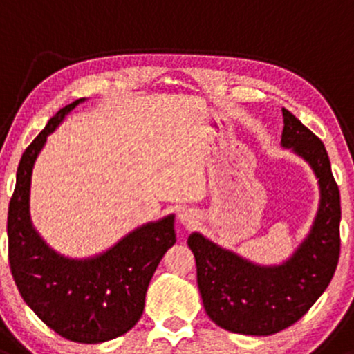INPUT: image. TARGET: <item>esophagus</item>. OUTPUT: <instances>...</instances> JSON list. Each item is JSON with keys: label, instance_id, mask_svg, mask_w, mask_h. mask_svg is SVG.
<instances>
[{"label": "esophagus", "instance_id": "obj_1", "mask_svg": "<svg viewBox=\"0 0 354 354\" xmlns=\"http://www.w3.org/2000/svg\"><path fill=\"white\" fill-rule=\"evenodd\" d=\"M178 221H180L185 227H192L197 222V217L192 210H182V212L178 214Z\"/></svg>", "mask_w": 354, "mask_h": 354}]
</instances>
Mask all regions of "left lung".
<instances>
[{
	"instance_id": "1",
	"label": "left lung",
	"mask_w": 354,
	"mask_h": 354,
	"mask_svg": "<svg viewBox=\"0 0 354 354\" xmlns=\"http://www.w3.org/2000/svg\"><path fill=\"white\" fill-rule=\"evenodd\" d=\"M281 144L303 157L319 184V209L308 237L279 266L254 264L192 232L187 244L197 264L205 313L230 333L269 336L295 324L331 283L339 259V189L324 144L283 109Z\"/></svg>"
}]
</instances>
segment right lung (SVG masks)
Listing matches in <instances>:
<instances>
[{
  "mask_svg": "<svg viewBox=\"0 0 354 354\" xmlns=\"http://www.w3.org/2000/svg\"><path fill=\"white\" fill-rule=\"evenodd\" d=\"M58 110L19 160L8 209L10 268L25 303L46 326L75 343H103L130 331L140 319L150 279L167 249L176 244L174 216L127 234L109 251L70 259L39 237L30 217L35 162L46 137L78 103Z\"/></svg>",
  "mask_w": 354,
  "mask_h": 354,
  "instance_id": "add662e5",
  "label": "right lung"
}]
</instances>
